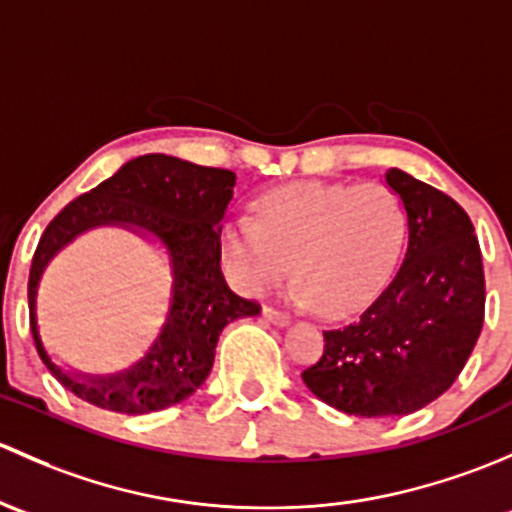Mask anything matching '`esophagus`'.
Segmentation results:
<instances>
[{"label": "esophagus", "mask_w": 512, "mask_h": 512, "mask_svg": "<svg viewBox=\"0 0 512 512\" xmlns=\"http://www.w3.org/2000/svg\"><path fill=\"white\" fill-rule=\"evenodd\" d=\"M263 318L268 320V323L278 325V328H288L291 325V315L281 313V310H273V308H263Z\"/></svg>", "instance_id": "34e87169"}]
</instances>
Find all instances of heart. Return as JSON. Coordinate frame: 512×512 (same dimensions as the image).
Masks as SVG:
<instances>
[{"label": "heart", "instance_id": "b5f03b06", "mask_svg": "<svg viewBox=\"0 0 512 512\" xmlns=\"http://www.w3.org/2000/svg\"><path fill=\"white\" fill-rule=\"evenodd\" d=\"M407 209L387 184L295 182L261 194L254 221L224 226L221 258L231 286L261 298L288 276L295 298L337 318L362 308L392 273Z\"/></svg>", "mask_w": 512, "mask_h": 512}]
</instances>
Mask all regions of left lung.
Returning <instances> with one entry per match:
<instances>
[{
  "label": "left lung",
  "instance_id": "8db88e82",
  "mask_svg": "<svg viewBox=\"0 0 512 512\" xmlns=\"http://www.w3.org/2000/svg\"><path fill=\"white\" fill-rule=\"evenodd\" d=\"M407 209V254L370 308L325 330L323 357L303 372L310 392L352 416H402L446 392L476 347L486 310L481 246L449 194L387 170Z\"/></svg>",
  "mask_w": 512,
  "mask_h": 512
}]
</instances>
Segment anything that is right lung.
Wrapping results in <instances>:
<instances>
[{
  "instance_id": "right-lung-1",
  "label": "right lung",
  "mask_w": 512,
  "mask_h": 512,
  "mask_svg": "<svg viewBox=\"0 0 512 512\" xmlns=\"http://www.w3.org/2000/svg\"><path fill=\"white\" fill-rule=\"evenodd\" d=\"M236 175L172 155H142L113 177L73 199L39 239L29 271V325L46 370L93 407L118 414L160 412L192 397L214 365L221 330L256 315L221 276V219L234 197ZM120 225L157 243L168 254L173 291L161 335L138 363L113 375L61 368L40 340L35 295L45 266L81 233Z\"/></svg>"
}]
</instances>
